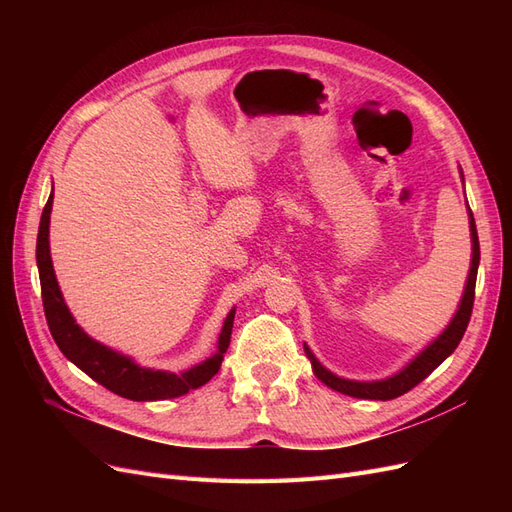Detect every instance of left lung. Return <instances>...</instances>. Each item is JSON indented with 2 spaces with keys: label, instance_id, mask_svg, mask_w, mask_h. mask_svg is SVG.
<instances>
[{
  "label": "left lung",
  "instance_id": "left-lung-1",
  "mask_svg": "<svg viewBox=\"0 0 512 512\" xmlns=\"http://www.w3.org/2000/svg\"><path fill=\"white\" fill-rule=\"evenodd\" d=\"M463 177V175H461ZM470 213V235H472V265H470V273H468V282H466V290H463V297L459 303L457 314L453 316L451 324L442 331V335H438L433 342L418 354L414 356V361H410L399 374L384 378V380H376V382H356V380H346L339 378L327 367H322L318 363L316 356L312 354L305 346V354L307 359L312 361V369L320 382H324L327 386H331L333 391H339L350 397H359V399H380V401H389L395 399L399 395L408 393L410 389L418 382H423L433 369H436L446 356H451L455 352V348L459 346L463 333L468 329V322L472 316V305H474V288H476V273H478V260H480V247H478V232H476V224H474V215Z\"/></svg>",
  "mask_w": 512,
  "mask_h": 512
}]
</instances>
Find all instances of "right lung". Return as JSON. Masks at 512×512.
<instances>
[{"mask_svg": "<svg viewBox=\"0 0 512 512\" xmlns=\"http://www.w3.org/2000/svg\"><path fill=\"white\" fill-rule=\"evenodd\" d=\"M51 207H53V192L46 200L40 228H38V243H36V260H38V273H40V286H42V305L44 316L49 322L51 335L59 350L64 352L68 361L76 367L83 369L89 378H94L98 384L106 386L119 397H126L132 401H156V399H173L185 395L198 386L207 384L215 374L220 371L224 361V352L230 344L232 322H235V309L224 320L222 333L218 337V352L211 359L194 365L181 374H170V371L149 369L136 365L130 356L106 348L104 344L91 339L76 320L72 318L70 309L61 297V290L57 284V277L53 271V260L49 250V224H51Z\"/></svg>", "mask_w": 512, "mask_h": 512, "instance_id": "obj_1", "label": "right lung"}]
</instances>
